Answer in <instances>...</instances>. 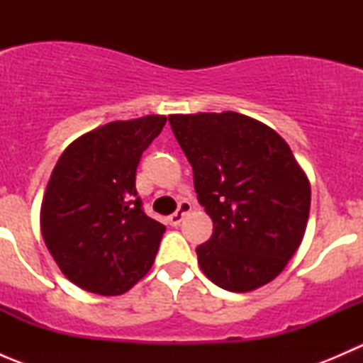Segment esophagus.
I'll list each match as a JSON object with an SVG mask.
<instances>
[{
    "label": "esophagus",
    "instance_id": "esophagus-1",
    "mask_svg": "<svg viewBox=\"0 0 363 363\" xmlns=\"http://www.w3.org/2000/svg\"><path fill=\"white\" fill-rule=\"evenodd\" d=\"M189 211H191V203H189L188 200H182V202H179L177 211H175L174 214L168 218V223H170L172 226H179V225H181L182 219H184V216L188 214Z\"/></svg>",
    "mask_w": 363,
    "mask_h": 363
}]
</instances>
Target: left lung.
<instances>
[{"label":"left lung","instance_id":"obj_1","mask_svg":"<svg viewBox=\"0 0 363 363\" xmlns=\"http://www.w3.org/2000/svg\"><path fill=\"white\" fill-rule=\"evenodd\" d=\"M168 123L214 223L196 247L200 269L228 291L270 283L298 250L309 218L311 186L290 145L237 112L175 113Z\"/></svg>","mask_w":363,"mask_h":363}]
</instances>
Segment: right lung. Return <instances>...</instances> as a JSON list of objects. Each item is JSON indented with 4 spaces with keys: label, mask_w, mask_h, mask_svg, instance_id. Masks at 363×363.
I'll list each match as a JSON object with an SVG mask.
<instances>
[{
    "label": "right lung",
    "mask_w": 363,
    "mask_h": 363,
    "mask_svg": "<svg viewBox=\"0 0 363 363\" xmlns=\"http://www.w3.org/2000/svg\"><path fill=\"white\" fill-rule=\"evenodd\" d=\"M164 123L113 121L73 140L54 167L40 226L61 272L82 290L123 295L155 263L164 226L145 214L135 175Z\"/></svg>",
    "instance_id": "obj_1"
}]
</instances>
